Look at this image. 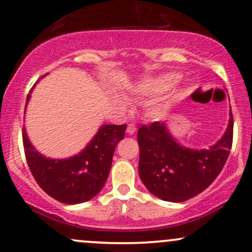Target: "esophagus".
<instances>
[{
    "label": "esophagus",
    "instance_id": "esophagus-1",
    "mask_svg": "<svg viewBox=\"0 0 252 252\" xmlns=\"http://www.w3.org/2000/svg\"><path fill=\"white\" fill-rule=\"evenodd\" d=\"M135 131H137V128H135L134 124H129V125L127 126V133H128V134H134Z\"/></svg>",
    "mask_w": 252,
    "mask_h": 252
}]
</instances>
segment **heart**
Listing matches in <instances>:
<instances>
[{
  "mask_svg": "<svg viewBox=\"0 0 252 252\" xmlns=\"http://www.w3.org/2000/svg\"><path fill=\"white\" fill-rule=\"evenodd\" d=\"M179 75L174 73L162 74V75L150 78L140 84L135 85L129 92V96L137 100H155L147 106L146 113L152 119H162L168 114L176 102L177 96H170L166 99L157 100L167 93L178 82ZM114 103L121 109L127 108V101L119 96H114Z\"/></svg>",
  "mask_w": 252,
  "mask_h": 252,
  "instance_id": "heart-1",
  "label": "heart"
}]
</instances>
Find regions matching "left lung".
<instances>
[{
    "instance_id": "left-lung-1",
    "label": "left lung",
    "mask_w": 252,
    "mask_h": 252,
    "mask_svg": "<svg viewBox=\"0 0 252 252\" xmlns=\"http://www.w3.org/2000/svg\"><path fill=\"white\" fill-rule=\"evenodd\" d=\"M233 119L220 140L209 149L183 146L165 123L141 126L138 131L139 177L146 189L166 202L179 203L197 196L217 178L232 146Z\"/></svg>"
}]
</instances>
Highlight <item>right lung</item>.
<instances>
[{
  "label": "right lung",
  "mask_w": 252,
  "mask_h": 252,
  "mask_svg": "<svg viewBox=\"0 0 252 252\" xmlns=\"http://www.w3.org/2000/svg\"><path fill=\"white\" fill-rule=\"evenodd\" d=\"M35 85L27 96L25 113ZM126 126V124L102 125L81 152L64 159H52L41 155L32 146L23 127V147L32 177L47 194L59 202H87L95 197L105 185L111 171L114 150L125 137Z\"/></svg>",
  "instance_id": "1"
}]
</instances>
